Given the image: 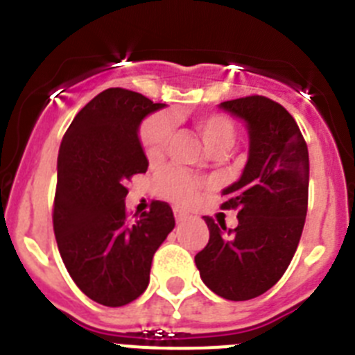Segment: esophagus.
<instances>
[{
	"label": "esophagus",
	"instance_id": "esophagus-1",
	"mask_svg": "<svg viewBox=\"0 0 355 355\" xmlns=\"http://www.w3.org/2000/svg\"><path fill=\"white\" fill-rule=\"evenodd\" d=\"M174 216L178 224H183V222L188 220V215L184 211H181V209H174Z\"/></svg>",
	"mask_w": 355,
	"mask_h": 355
}]
</instances>
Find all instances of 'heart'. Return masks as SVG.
Segmentation results:
<instances>
[{"mask_svg": "<svg viewBox=\"0 0 355 355\" xmlns=\"http://www.w3.org/2000/svg\"><path fill=\"white\" fill-rule=\"evenodd\" d=\"M193 130L199 135L211 156H224L233 147L236 139L234 124L224 115H202L193 121ZM172 137V122L167 115H150L140 128V144L149 162H158ZM205 183L180 171V168H165L156 178V190L162 197L178 206H190L196 202Z\"/></svg>", "mask_w": 355, "mask_h": 355, "instance_id": "b5f03b06", "label": "heart"}]
</instances>
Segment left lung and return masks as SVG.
<instances>
[{"label": "left lung", "mask_w": 355, "mask_h": 355, "mask_svg": "<svg viewBox=\"0 0 355 355\" xmlns=\"http://www.w3.org/2000/svg\"><path fill=\"white\" fill-rule=\"evenodd\" d=\"M245 122L249 155L238 181L222 190V208L238 209L234 231L205 216L209 241L196 256L202 283L227 300H249L283 277L307 213L309 155L286 108L263 96L220 103ZM220 223V222H218Z\"/></svg>", "instance_id": "8db88e82"}]
</instances>
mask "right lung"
<instances>
[{"label": "right lung", "mask_w": 355, "mask_h": 355, "mask_svg": "<svg viewBox=\"0 0 355 355\" xmlns=\"http://www.w3.org/2000/svg\"><path fill=\"white\" fill-rule=\"evenodd\" d=\"M139 92L108 89L71 122L58 150L53 209L56 243L69 275L94 302L119 307L146 291L153 256L175 220L155 200L149 213H126V181L149 167L140 124L165 108Z\"/></svg>", "instance_id": "obj_1"}]
</instances>
